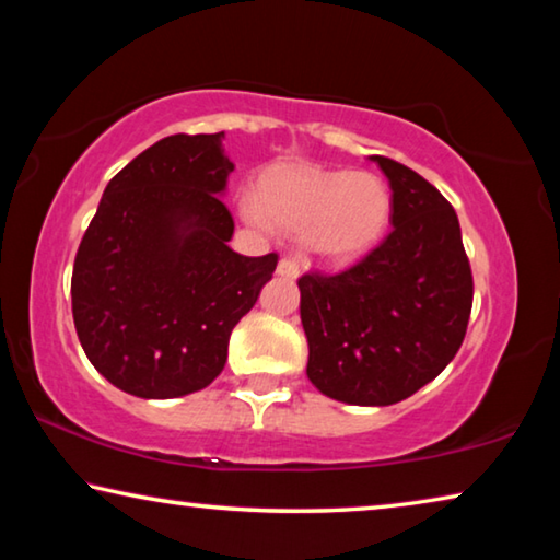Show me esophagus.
<instances>
[{
  "label": "esophagus",
  "instance_id": "esophagus-1",
  "mask_svg": "<svg viewBox=\"0 0 560 560\" xmlns=\"http://www.w3.org/2000/svg\"><path fill=\"white\" fill-rule=\"evenodd\" d=\"M277 273H279V277H287V279H296L299 277V261L293 257H283L279 261Z\"/></svg>",
  "mask_w": 560,
  "mask_h": 560
}]
</instances>
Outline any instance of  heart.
<instances>
[{"mask_svg": "<svg viewBox=\"0 0 560 560\" xmlns=\"http://www.w3.org/2000/svg\"><path fill=\"white\" fill-rule=\"evenodd\" d=\"M246 220L264 217L287 232H303V252L324 264H350L381 244L393 214V195L375 173L291 167L264 179L259 210L249 205Z\"/></svg>", "mask_w": 560, "mask_h": 560, "instance_id": "obj_1", "label": "heart"}]
</instances>
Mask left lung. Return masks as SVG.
I'll return each instance as SVG.
<instances>
[{"label": "left lung", "instance_id": "obj_1", "mask_svg": "<svg viewBox=\"0 0 560 560\" xmlns=\"http://www.w3.org/2000/svg\"><path fill=\"white\" fill-rule=\"evenodd\" d=\"M373 160L390 179V234L343 271L299 279L308 381L350 405H393L434 381L457 355L474 299L452 205L407 165Z\"/></svg>", "mask_w": 560, "mask_h": 560}]
</instances>
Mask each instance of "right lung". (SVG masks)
Segmentation results:
<instances>
[{
	"mask_svg": "<svg viewBox=\"0 0 560 560\" xmlns=\"http://www.w3.org/2000/svg\"><path fill=\"white\" fill-rule=\"evenodd\" d=\"M224 132L167 136L110 179L73 261L75 334L108 383L145 400L202 390L279 254L230 249Z\"/></svg>",
	"mask_w": 560,
	"mask_h": 560,
	"instance_id": "right-lung-1",
	"label": "right lung"
}]
</instances>
